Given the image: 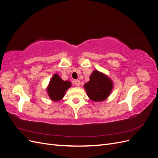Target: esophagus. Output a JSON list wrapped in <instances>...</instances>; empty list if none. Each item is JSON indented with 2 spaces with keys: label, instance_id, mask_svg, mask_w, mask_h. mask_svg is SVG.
<instances>
[{
  "label": "esophagus",
  "instance_id": "34e87169",
  "mask_svg": "<svg viewBox=\"0 0 158 158\" xmlns=\"http://www.w3.org/2000/svg\"><path fill=\"white\" fill-rule=\"evenodd\" d=\"M74 84L76 86H80V81L78 80H76L74 81Z\"/></svg>",
  "mask_w": 158,
  "mask_h": 158
}]
</instances>
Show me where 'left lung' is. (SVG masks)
<instances>
[{
    "mask_svg": "<svg viewBox=\"0 0 158 158\" xmlns=\"http://www.w3.org/2000/svg\"><path fill=\"white\" fill-rule=\"evenodd\" d=\"M113 88L112 80L98 70H94L89 81L84 84L88 96L94 102H102L107 99Z\"/></svg>",
    "mask_w": 158,
    "mask_h": 158,
    "instance_id": "left-lung-1",
    "label": "left lung"
}]
</instances>
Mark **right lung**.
<instances>
[{"label": "right lung", "instance_id": "add662e5", "mask_svg": "<svg viewBox=\"0 0 158 158\" xmlns=\"http://www.w3.org/2000/svg\"><path fill=\"white\" fill-rule=\"evenodd\" d=\"M70 86L71 83L69 81H64L58 74H55L50 80L47 91L52 101L57 102L64 97L65 92Z\"/></svg>", "mask_w": 158, "mask_h": 158}]
</instances>
